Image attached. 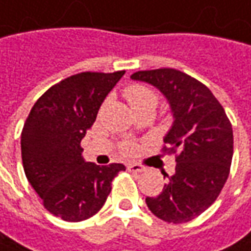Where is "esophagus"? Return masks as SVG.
<instances>
[{
	"instance_id": "esophagus-1",
	"label": "esophagus",
	"mask_w": 251,
	"mask_h": 251,
	"mask_svg": "<svg viewBox=\"0 0 251 251\" xmlns=\"http://www.w3.org/2000/svg\"><path fill=\"white\" fill-rule=\"evenodd\" d=\"M127 169H129L130 172H137V174H140V172H144V171H146V167L142 165V164H137V162H130V164H127Z\"/></svg>"
}]
</instances>
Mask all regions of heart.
<instances>
[{
  "mask_svg": "<svg viewBox=\"0 0 251 251\" xmlns=\"http://www.w3.org/2000/svg\"><path fill=\"white\" fill-rule=\"evenodd\" d=\"M126 100L129 101L130 107L134 111H139L142 108H152L155 109L158 104V94L155 90H152L150 86H146L142 83H134L127 86L124 91ZM137 149L134 143H125L122 146V152L124 154H133Z\"/></svg>",
  "mask_w": 251,
  "mask_h": 251,
  "instance_id": "heart-1",
  "label": "heart"
}]
</instances>
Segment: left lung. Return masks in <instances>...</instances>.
<instances>
[{
    "mask_svg": "<svg viewBox=\"0 0 251 251\" xmlns=\"http://www.w3.org/2000/svg\"><path fill=\"white\" fill-rule=\"evenodd\" d=\"M130 77L155 86L168 99L175 117L161 149L175 154V174L161 195L146 199L147 207L165 222L195 220L217 200L229 176L232 124L210 89L185 72L161 68L139 71Z\"/></svg>",
    "mask_w": 251,
    "mask_h": 251,
    "instance_id": "obj_1",
    "label": "left lung"
}]
</instances>
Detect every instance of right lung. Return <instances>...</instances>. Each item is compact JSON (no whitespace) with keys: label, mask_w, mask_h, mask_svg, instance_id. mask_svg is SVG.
Returning <instances> with one entry per match:
<instances>
[{"label":"right lung","mask_w":251,"mask_h":251,"mask_svg":"<svg viewBox=\"0 0 251 251\" xmlns=\"http://www.w3.org/2000/svg\"><path fill=\"white\" fill-rule=\"evenodd\" d=\"M125 71L82 72L51 86L36 104L21 134L23 169L44 208L80 222L104 205L124 164L96 165L82 157V139L96 122L104 99Z\"/></svg>","instance_id":"obj_1"}]
</instances>
